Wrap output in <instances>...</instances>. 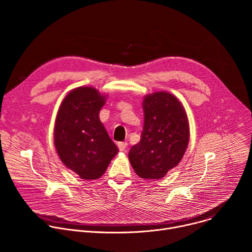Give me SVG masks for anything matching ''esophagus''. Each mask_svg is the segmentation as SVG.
Wrapping results in <instances>:
<instances>
[{"label":"esophagus","instance_id":"obj_1","mask_svg":"<svg viewBox=\"0 0 252 252\" xmlns=\"http://www.w3.org/2000/svg\"><path fill=\"white\" fill-rule=\"evenodd\" d=\"M118 147H119V150L121 152H124L127 147V142L126 141H121V142L118 143Z\"/></svg>","mask_w":252,"mask_h":252}]
</instances>
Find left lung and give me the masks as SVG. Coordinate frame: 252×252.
I'll list each match as a JSON object with an SVG mask.
<instances>
[{"label": "left lung", "mask_w": 252, "mask_h": 252, "mask_svg": "<svg viewBox=\"0 0 252 252\" xmlns=\"http://www.w3.org/2000/svg\"><path fill=\"white\" fill-rule=\"evenodd\" d=\"M140 140L128 153L135 173L145 179H159L182 160L189 139V121L181 103L165 92L149 94L142 102Z\"/></svg>", "instance_id": "1"}]
</instances>
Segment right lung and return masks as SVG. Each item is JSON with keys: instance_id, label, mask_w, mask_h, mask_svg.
Returning a JSON list of instances; mask_svg holds the SVG:
<instances>
[{"instance_id": "add662e5", "label": "right lung", "mask_w": 252, "mask_h": 252, "mask_svg": "<svg viewBox=\"0 0 252 252\" xmlns=\"http://www.w3.org/2000/svg\"><path fill=\"white\" fill-rule=\"evenodd\" d=\"M105 102L93 88L71 91L59 110L54 140L63 163L83 179L99 178L118 154L98 114Z\"/></svg>"}]
</instances>
